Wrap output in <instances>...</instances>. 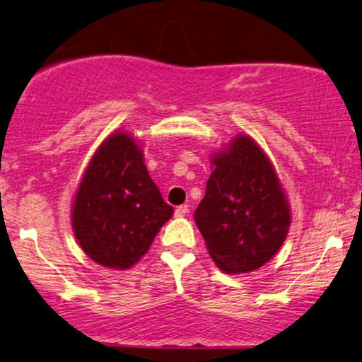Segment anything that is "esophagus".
<instances>
[{
    "label": "esophagus",
    "instance_id": "34e87169",
    "mask_svg": "<svg viewBox=\"0 0 362 362\" xmlns=\"http://www.w3.org/2000/svg\"><path fill=\"white\" fill-rule=\"evenodd\" d=\"M189 214V205H178V207L175 209V215L177 217H185V215Z\"/></svg>",
    "mask_w": 362,
    "mask_h": 362
}]
</instances>
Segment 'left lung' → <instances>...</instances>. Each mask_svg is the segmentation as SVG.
<instances>
[{
  "mask_svg": "<svg viewBox=\"0 0 362 362\" xmlns=\"http://www.w3.org/2000/svg\"><path fill=\"white\" fill-rule=\"evenodd\" d=\"M194 218L210 257L227 274L252 272L286 240L291 209L271 160L247 135L212 157Z\"/></svg>",
  "mask_w": 362,
  "mask_h": 362,
  "instance_id": "1",
  "label": "left lung"
}]
</instances>
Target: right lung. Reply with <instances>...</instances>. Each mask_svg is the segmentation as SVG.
<instances>
[{
    "label": "right lung",
    "instance_id": "right-lung-1",
    "mask_svg": "<svg viewBox=\"0 0 362 362\" xmlns=\"http://www.w3.org/2000/svg\"><path fill=\"white\" fill-rule=\"evenodd\" d=\"M173 209L150 178L134 136L118 132L100 145L76 190L71 226L91 260L125 271L147 254Z\"/></svg>",
    "mask_w": 362,
    "mask_h": 362
}]
</instances>
